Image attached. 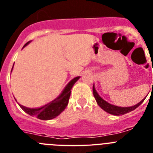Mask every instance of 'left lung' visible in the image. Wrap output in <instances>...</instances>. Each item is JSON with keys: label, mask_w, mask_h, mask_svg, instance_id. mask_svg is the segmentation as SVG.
I'll return each mask as SVG.
<instances>
[{"label": "left lung", "mask_w": 153, "mask_h": 153, "mask_svg": "<svg viewBox=\"0 0 153 153\" xmlns=\"http://www.w3.org/2000/svg\"><path fill=\"white\" fill-rule=\"evenodd\" d=\"M93 96H94V97L96 99V101H97V104H98L99 106H100L101 109H103L104 111H106V113H109V114L114 115V116H121V115H124L126 113H128L129 112L132 111V110H134L138 106H140L142 102L145 100V99H143L139 103L136 104L134 106H129V107H120V106H115V105H113V104H110L109 102H106V100H104L99 95L98 93L97 92L94 84L93 86Z\"/></svg>", "instance_id": "1"}]
</instances>
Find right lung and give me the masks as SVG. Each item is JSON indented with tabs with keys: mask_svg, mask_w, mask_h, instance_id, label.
Returning <instances> with one entry per match:
<instances>
[{
	"mask_svg": "<svg viewBox=\"0 0 153 153\" xmlns=\"http://www.w3.org/2000/svg\"><path fill=\"white\" fill-rule=\"evenodd\" d=\"M30 43V41L27 42L23 47V48L27 46ZM13 67H12V70H13ZM79 78H80L79 76H76V77L71 79L67 83V86H65L60 95L58 96L56 99H54L53 100L48 102L44 106L38 108H28L18 103L19 106L25 113L29 114L30 116L36 117L40 120H49L56 118L66 109L67 106L68 105L69 99H70V93H71V89Z\"/></svg>",
	"mask_w": 153,
	"mask_h": 153,
	"instance_id": "right-lung-1",
	"label": "right lung"
}]
</instances>
